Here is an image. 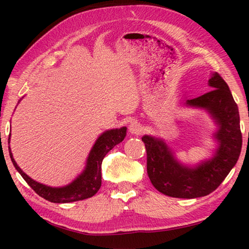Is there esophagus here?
<instances>
[{
    "mask_svg": "<svg viewBox=\"0 0 249 249\" xmlns=\"http://www.w3.org/2000/svg\"><path fill=\"white\" fill-rule=\"evenodd\" d=\"M128 130H129L130 134H134V135L141 134L142 130V124L140 123V122H137V121H133L132 123H130L129 126H128Z\"/></svg>",
    "mask_w": 249,
    "mask_h": 249,
    "instance_id": "obj_1",
    "label": "esophagus"
}]
</instances>
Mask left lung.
Returning a JSON list of instances; mask_svg holds the SVG:
<instances>
[{
    "mask_svg": "<svg viewBox=\"0 0 249 249\" xmlns=\"http://www.w3.org/2000/svg\"><path fill=\"white\" fill-rule=\"evenodd\" d=\"M209 86L213 90L188 100L184 105L205 109L217 126L213 134L217 148L210 159L192 167L184 165L161 138L150 135L142 137L147 151V174L154 187L163 195L181 199L210 195L223 182L241 155L242 133L237 104L218 73L211 74Z\"/></svg>",
    "mask_w": 249,
    "mask_h": 249,
    "instance_id": "obj_1",
    "label": "left lung"
}]
</instances>
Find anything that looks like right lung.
Masks as SVG:
<instances>
[{
  "mask_svg": "<svg viewBox=\"0 0 249 249\" xmlns=\"http://www.w3.org/2000/svg\"><path fill=\"white\" fill-rule=\"evenodd\" d=\"M126 127L109 129L102 133L95 141L93 147L90 150L89 156L87 158V163L84 170L75 178L72 182L65 185V187H49L43 183L37 182L28 177L20 169L11 151L10 140L11 134L8 136V150H10V157L12 162L23 179L26 181L37 195L44 197L45 200L53 203H69V202L80 201L93 196L101 188L102 183V175H101V166L105 156L113 147L124 140L126 136Z\"/></svg>",
  "mask_w": 249,
  "mask_h": 249,
  "instance_id": "1",
  "label": "right lung"
}]
</instances>
